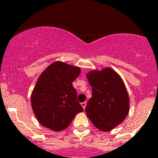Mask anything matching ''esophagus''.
Masks as SVG:
<instances>
[{
    "instance_id": "obj_1",
    "label": "esophagus",
    "mask_w": 158,
    "mask_h": 158,
    "mask_svg": "<svg viewBox=\"0 0 158 158\" xmlns=\"http://www.w3.org/2000/svg\"><path fill=\"white\" fill-rule=\"evenodd\" d=\"M81 105H82V107H83V109H85L86 108V102L81 103Z\"/></svg>"
}]
</instances>
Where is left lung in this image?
Returning <instances> with one entry per match:
<instances>
[{
	"label": "left lung",
	"instance_id": "8db88e82",
	"mask_svg": "<svg viewBox=\"0 0 158 158\" xmlns=\"http://www.w3.org/2000/svg\"><path fill=\"white\" fill-rule=\"evenodd\" d=\"M86 77L92 87V97L85 109L86 114L98 129L111 130L129 113V95L123 81L110 68L93 71Z\"/></svg>",
	"mask_w": 158,
	"mask_h": 158
}]
</instances>
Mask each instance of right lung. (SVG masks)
<instances>
[{
    "mask_svg": "<svg viewBox=\"0 0 158 158\" xmlns=\"http://www.w3.org/2000/svg\"><path fill=\"white\" fill-rule=\"evenodd\" d=\"M79 74V68L55 61L40 75L32 91L31 103L43 126L59 132L70 125L77 113L83 111L72 86Z\"/></svg>",
    "mask_w": 158,
    "mask_h": 158,
    "instance_id": "add662e5",
    "label": "right lung"
}]
</instances>
